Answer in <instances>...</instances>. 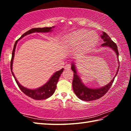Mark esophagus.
Returning <instances> with one entry per match:
<instances>
[{"label": "esophagus", "mask_w": 131, "mask_h": 131, "mask_svg": "<svg viewBox=\"0 0 131 131\" xmlns=\"http://www.w3.org/2000/svg\"><path fill=\"white\" fill-rule=\"evenodd\" d=\"M71 68V66L70 64H67V65H66L65 66V69L66 70H70Z\"/></svg>", "instance_id": "34e87169"}]
</instances>
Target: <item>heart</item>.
Instances as JSON below:
<instances>
[{"mask_svg": "<svg viewBox=\"0 0 131 131\" xmlns=\"http://www.w3.org/2000/svg\"><path fill=\"white\" fill-rule=\"evenodd\" d=\"M98 40V36L94 31L80 29L65 37L63 43L68 49L77 47L79 51L87 50L92 47Z\"/></svg>", "mask_w": 131, "mask_h": 131, "instance_id": "b5f03b06", "label": "heart"}]
</instances>
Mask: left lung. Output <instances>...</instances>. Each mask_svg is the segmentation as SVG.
<instances>
[{
  "instance_id": "1",
  "label": "left lung",
  "mask_w": 131,
  "mask_h": 131,
  "mask_svg": "<svg viewBox=\"0 0 131 131\" xmlns=\"http://www.w3.org/2000/svg\"><path fill=\"white\" fill-rule=\"evenodd\" d=\"M102 34H103L101 35V38L103 40L104 43L102 44H101V47H108L112 48L116 53L117 58H118L119 54L116 44L112 40V39L108 36L107 34L103 32H102ZM118 63V68H117V73L113 77V79H112V80H111L109 83L105 85L104 87L101 88H91L86 87L83 84V82H82L78 74H77L76 67L75 66V62H72V64H71L72 65L71 69H72V71H73L74 72V77L72 82V86L74 94L76 95V96L79 99L84 101H91L96 100V99H98L100 97H102L104 95H105L107 93V91L109 90L113 83L115 77H116L117 73H118L119 68V61Z\"/></svg>"
}]
</instances>
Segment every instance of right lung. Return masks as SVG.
Wrapping results in <instances>:
<instances>
[{
  "instance_id": "right-lung-1",
  "label": "right lung",
  "mask_w": 131,
  "mask_h": 131,
  "mask_svg": "<svg viewBox=\"0 0 131 131\" xmlns=\"http://www.w3.org/2000/svg\"><path fill=\"white\" fill-rule=\"evenodd\" d=\"M54 26L52 27H45V28H33L25 32V34H24L21 36L20 38L15 41L14 44V48H13V50L12 52V60H11V63H10V69L11 71H12V74L14 78L15 79V81L17 84V85H18L19 88H20V90L23 91L24 94L26 95H27L29 97H31V98L35 99V100H42V99H47L48 97L52 96L54 94L55 89L57 88V84L58 81V80L59 77L61 76V74L63 71V68L61 70L57 71V72H55L53 74L52 76L51 77L49 80H48L47 83L45 84H44L43 85H42L41 87L36 88V89H29L26 87H24V86L21 85L20 84L18 83V81H17L16 79V77H15L14 73L13 72V60H14V57L15 54V48H16V46L17 44V42L19 40L21 39L24 36H26V35H29L32 34V33L35 32H50L52 31V28H54Z\"/></svg>"
}]
</instances>
